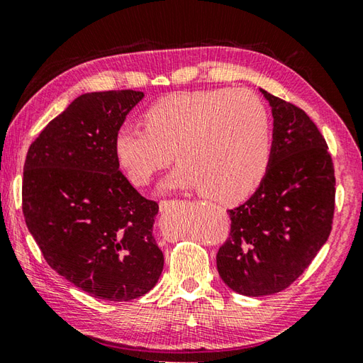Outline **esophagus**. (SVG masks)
Masks as SVG:
<instances>
[{
  "mask_svg": "<svg viewBox=\"0 0 363 363\" xmlns=\"http://www.w3.org/2000/svg\"><path fill=\"white\" fill-rule=\"evenodd\" d=\"M176 203H177V200H162L160 201V211H169Z\"/></svg>",
  "mask_w": 363,
  "mask_h": 363,
  "instance_id": "34e87169",
  "label": "esophagus"
}]
</instances>
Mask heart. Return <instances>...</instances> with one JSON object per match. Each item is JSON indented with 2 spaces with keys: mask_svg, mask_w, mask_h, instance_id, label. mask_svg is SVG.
Masks as SVG:
<instances>
[{
  "mask_svg": "<svg viewBox=\"0 0 363 363\" xmlns=\"http://www.w3.org/2000/svg\"><path fill=\"white\" fill-rule=\"evenodd\" d=\"M144 127L122 125L114 138L121 168L146 186L176 159L164 189H201L219 203L245 200L265 177L273 150L272 118L246 90L177 91L150 104Z\"/></svg>",
  "mask_w": 363,
  "mask_h": 363,
  "instance_id": "b5f03b06",
  "label": "heart"
}]
</instances>
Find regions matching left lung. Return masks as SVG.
Returning a JSON list of instances; mask_svg holds the SVG:
<instances>
[{"mask_svg":"<svg viewBox=\"0 0 363 363\" xmlns=\"http://www.w3.org/2000/svg\"><path fill=\"white\" fill-rule=\"evenodd\" d=\"M262 94L274 118L272 160L255 194L228 209V240L216 257L222 281L247 296L291 286L325 245L335 211V169L324 136L305 111Z\"/></svg>","mask_w":363,"mask_h":363,"instance_id":"1","label":"left lung"}]
</instances>
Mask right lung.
I'll return each instance as SVG.
<instances>
[{
	"label": "right lung",
	"instance_id": "obj_1",
	"mask_svg": "<svg viewBox=\"0 0 363 363\" xmlns=\"http://www.w3.org/2000/svg\"><path fill=\"white\" fill-rule=\"evenodd\" d=\"M143 91L77 96L26 154L22 209L52 269L96 298L130 301L152 289L163 252L152 235L159 203L118 169L114 138Z\"/></svg>",
	"mask_w": 363,
	"mask_h": 363
}]
</instances>
